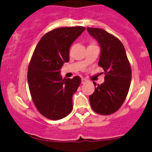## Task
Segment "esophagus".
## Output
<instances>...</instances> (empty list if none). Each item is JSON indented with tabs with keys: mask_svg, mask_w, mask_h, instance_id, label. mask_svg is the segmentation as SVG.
<instances>
[{
	"mask_svg": "<svg viewBox=\"0 0 152 152\" xmlns=\"http://www.w3.org/2000/svg\"><path fill=\"white\" fill-rule=\"evenodd\" d=\"M87 82V79H84V78H82V84H85Z\"/></svg>",
	"mask_w": 152,
	"mask_h": 152,
	"instance_id": "obj_1",
	"label": "esophagus"
}]
</instances>
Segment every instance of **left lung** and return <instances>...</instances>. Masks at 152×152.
Segmentation results:
<instances>
[{"mask_svg": "<svg viewBox=\"0 0 152 152\" xmlns=\"http://www.w3.org/2000/svg\"><path fill=\"white\" fill-rule=\"evenodd\" d=\"M101 48L99 65L105 73L104 82L95 86L89 96L92 109L101 115L117 111L126 98L132 80V70L123 44L118 38L101 28H87Z\"/></svg>", "mask_w": 152, "mask_h": 152, "instance_id": "8db88e82", "label": "left lung"}]
</instances>
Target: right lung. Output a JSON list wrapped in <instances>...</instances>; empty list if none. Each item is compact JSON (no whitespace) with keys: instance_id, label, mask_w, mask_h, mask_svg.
<instances>
[{"instance_id":"right-lung-1","label":"right lung","mask_w":152,"mask_h":152,"mask_svg":"<svg viewBox=\"0 0 152 152\" xmlns=\"http://www.w3.org/2000/svg\"><path fill=\"white\" fill-rule=\"evenodd\" d=\"M85 27H62L45 34L38 42L28 70L31 96L38 111L50 120L68 115L73 109V95L81 78L62 79L61 68L69 62L70 45Z\"/></svg>"}]
</instances>
